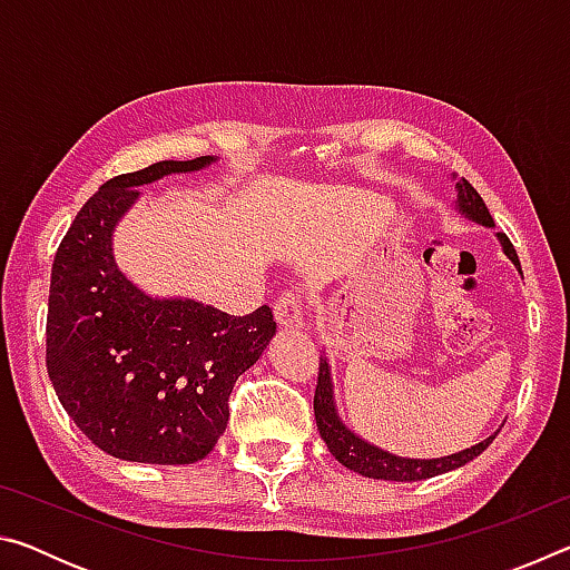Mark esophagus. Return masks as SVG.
<instances>
[{"instance_id": "esophagus-1", "label": "esophagus", "mask_w": 570, "mask_h": 570, "mask_svg": "<svg viewBox=\"0 0 570 570\" xmlns=\"http://www.w3.org/2000/svg\"><path fill=\"white\" fill-rule=\"evenodd\" d=\"M274 314L276 322L282 330H302L304 326V308H302V298L292 292H284L276 298L274 304Z\"/></svg>"}]
</instances>
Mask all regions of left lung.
Listing matches in <instances>:
<instances>
[{
	"label": "left lung",
	"instance_id": "obj_1",
	"mask_svg": "<svg viewBox=\"0 0 570 570\" xmlns=\"http://www.w3.org/2000/svg\"><path fill=\"white\" fill-rule=\"evenodd\" d=\"M452 180H455V190H458V198H455L458 214L478 226L495 228V220L490 216L485 200L480 198V193L472 188L465 178L452 176ZM495 236L500 240V246H503V254L513 262L518 274L523 276V272H520L518 254L513 244H510V238L505 234H495ZM314 417H316V428H320V435L326 442V448H330L332 455L340 460L344 468H350L354 472H360V475L374 478V480L414 482V480H428V478L442 475V472L462 468L465 462L475 460L498 435V432H493V435L478 442V445L452 452V455H445V458H432V460L400 458L390 450L372 445V442H366L364 438L356 435L354 430L346 428L340 410H336L332 364L326 360V354L320 356V382H316V394H314ZM500 428H503V424H500Z\"/></svg>",
	"mask_w": 570,
	"mask_h": 570
}]
</instances>
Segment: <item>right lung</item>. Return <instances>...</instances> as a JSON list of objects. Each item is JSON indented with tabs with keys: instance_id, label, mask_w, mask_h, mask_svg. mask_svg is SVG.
Here are the masks:
<instances>
[{
	"instance_id": "add662e5",
	"label": "right lung",
	"mask_w": 570,
	"mask_h": 570,
	"mask_svg": "<svg viewBox=\"0 0 570 570\" xmlns=\"http://www.w3.org/2000/svg\"><path fill=\"white\" fill-rule=\"evenodd\" d=\"M160 160L102 183L57 248L47 306V372L92 445L148 465L204 460L228 422L236 380L274 340L268 306L248 316L186 296H150L115 262L112 234L140 186L214 166Z\"/></svg>"
}]
</instances>
